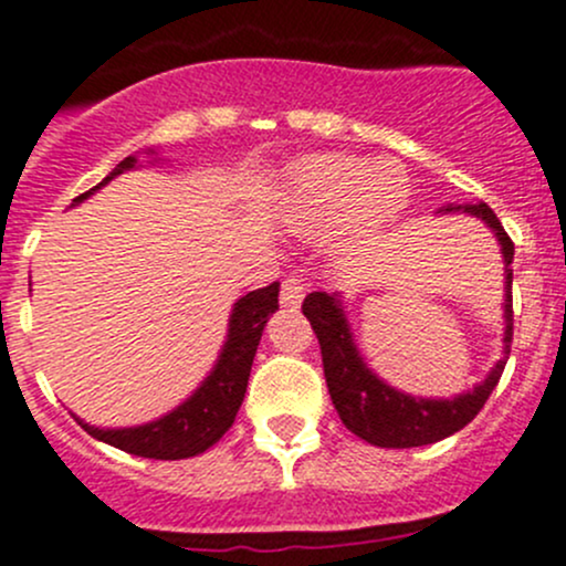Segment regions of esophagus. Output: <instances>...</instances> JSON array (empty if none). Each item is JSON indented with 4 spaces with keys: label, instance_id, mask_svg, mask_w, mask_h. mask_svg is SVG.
<instances>
[{
    "label": "esophagus",
    "instance_id": "34e87169",
    "mask_svg": "<svg viewBox=\"0 0 566 566\" xmlns=\"http://www.w3.org/2000/svg\"><path fill=\"white\" fill-rule=\"evenodd\" d=\"M306 295V282L301 276H287L282 282V306L295 310L301 304V298Z\"/></svg>",
    "mask_w": 566,
    "mask_h": 566
}]
</instances>
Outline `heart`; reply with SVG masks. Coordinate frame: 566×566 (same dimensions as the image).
Instances as JSON below:
<instances>
[{
  "instance_id": "b5f03b06",
  "label": "heart",
  "mask_w": 566,
  "mask_h": 566,
  "mask_svg": "<svg viewBox=\"0 0 566 566\" xmlns=\"http://www.w3.org/2000/svg\"><path fill=\"white\" fill-rule=\"evenodd\" d=\"M408 193L399 164L323 153L290 169L279 219L295 235H319L342 221L347 241L361 247L402 213Z\"/></svg>"
}]
</instances>
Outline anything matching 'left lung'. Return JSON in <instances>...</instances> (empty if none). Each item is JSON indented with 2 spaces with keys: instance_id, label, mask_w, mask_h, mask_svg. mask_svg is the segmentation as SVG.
Here are the masks:
<instances>
[{
  "instance_id": "obj_1",
  "label": "left lung",
  "mask_w": 566,
  "mask_h": 566,
  "mask_svg": "<svg viewBox=\"0 0 566 566\" xmlns=\"http://www.w3.org/2000/svg\"><path fill=\"white\" fill-rule=\"evenodd\" d=\"M458 210V208H447ZM465 213L482 219L490 230L495 232L501 243V254L506 262V298H504V358L490 369L488 378L473 391L460 394L454 399H421L402 394L391 386H386L373 369L364 364L353 345L350 325H347L345 310L339 298L328 293H310L304 298V315L312 323V331L317 334L319 353H323V373L328 384L331 402L339 413L342 424L350 432H356L361 441L375 443L384 449H410L427 447V443L443 441L462 430L468 421L476 419L479 410L484 408L488 397L499 386L501 373L506 367L512 345V256H515V243L501 227L499 216L484 202L465 205Z\"/></svg>"
}]
</instances>
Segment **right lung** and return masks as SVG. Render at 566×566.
<instances>
[{
    "mask_svg": "<svg viewBox=\"0 0 566 566\" xmlns=\"http://www.w3.org/2000/svg\"><path fill=\"white\" fill-rule=\"evenodd\" d=\"M134 167L136 158L128 156L106 175V180H101L98 186L73 199V205H78L90 193L98 191L112 177L123 175L125 169ZM276 310L279 282L243 295L230 315V331H227V342L221 347V356L216 361L213 373L202 380V386L186 402L177 405L172 413L161 416V419L150 421V424L123 427V430H101V427L84 424L82 419H78V424L93 438L108 443V447H117L128 454H139V458L186 460L193 458V454H202L235 421L243 397H247L251 361H254L262 328H265L268 317Z\"/></svg>",
    "mask_w": 566,
    "mask_h": 566,
    "instance_id": "add662e5",
    "label": "right lung"
}]
</instances>
